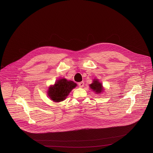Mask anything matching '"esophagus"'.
<instances>
[{
  "label": "esophagus",
  "mask_w": 153,
  "mask_h": 153,
  "mask_svg": "<svg viewBox=\"0 0 153 153\" xmlns=\"http://www.w3.org/2000/svg\"><path fill=\"white\" fill-rule=\"evenodd\" d=\"M78 85H79V87H84V82H82H82H79Z\"/></svg>",
  "instance_id": "obj_1"
}]
</instances>
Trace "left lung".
Here are the masks:
<instances>
[{
	"instance_id": "8db88e82",
	"label": "left lung",
	"mask_w": 153,
	"mask_h": 153,
	"mask_svg": "<svg viewBox=\"0 0 153 153\" xmlns=\"http://www.w3.org/2000/svg\"><path fill=\"white\" fill-rule=\"evenodd\" d=\"M89 87L97 94H101L104 90L102 83H100L97 79H94L93 82L89 85Z\"/></svg>"
}]
</instances>
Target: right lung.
<instances>
[{
    "instance_id": "1",
    "label": "right lung",
    "mask_w": 153,
    "mask_h": 153,
    "mask_svg": "<svg viewBox=\"0 0 153 153\" xmlns=\"http://www.w3.org/2000/svg\"><path fill=\"white\" fill-rule=\"evenodd\" d=\"M77 86V84L72 81L66 79L57 80L54 85L50 86L48 94L53 101L59 102L64 101L73 88Z\"/></svg>"
}]
</instances>
